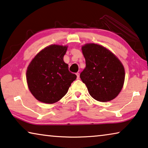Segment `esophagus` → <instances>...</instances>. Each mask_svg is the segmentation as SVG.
I'll use <instances>...</instances> for the list:
<instances>
[{
  "instance_id": "1",
  "label": "esophagus",
  "mask_w": 148,
  "mask_h": 148,
  "mask_svg": "<svg viewBox=\"0 0 148 148\" xmlns=\"http://www.w3.org/2000/svg\"><path fill=\"white\" fill-rule=\"evenodd\" d=\"M76 76H77V79L80 78V74H79L78 72H77V73H76Z\"/></svg>"
}]
</instances>
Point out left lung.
Segmentation results:
<instances>
[{
	"label": "left lung",
	"instance_id": "obj_1",
	"mask_svg": "<svg viewBox=\"0 0 148 148\" xmlns=\"http://www.w3.org/2000/svg\"><path fill=\"white\" fill-rule=\"evenodd\" d=\"M86 68L80 73L92 98L100 102L115 98L123 87L125 71L113 53L102 46L87 44L82 47Z\"/></svg>",
	"mask_w": 148,
	"mask_h": 148
}]
</instances>
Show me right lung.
<instances>
[{
  "instance_id": "right-lung-1",
  "label": "right lung",
  "mask_w": 148,
  "mask_h": 148,
  "mask_svg": "<svg viewBox=\"0 0 148 148\" xmlns=\"http://www.w3.org/2000/svg\"><path fill=\"white\" fill-rule=\"evenodd\" d=\"M67 46L50 45L41 50L28 66L26 80L32 95L40 102L53 103L67 93L76 75L63 60Z\"/></svg>"
}]
</instances>
